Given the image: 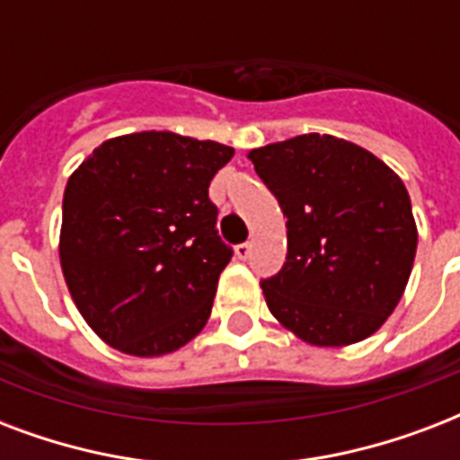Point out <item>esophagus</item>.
Here are the masks:
<instances>
[{"label":"esophagus","mask_w":460,"mask_h":460,"mask_svg":"<svg viewBox=\"0 0 460 460\" xmlns=\"http://www.w3.org/2000/svg\"><path fill=\"white\" fill-rule=\"evenodd\" d=\"M251 251H252L251 243H238L236 248H234V255H236L238 260H248L251 258Z\"/></svg>","instance_id":"1"}]
</instances>
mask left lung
I'll return each instance as SVG.
<instances>
[{
  "instance_id": "1",
  "label": "left lung",
  "mask_w": 460,
  "mask_h": 460,
  "mask_svg": "<svg viewBox=\"0 0 460 460\" xmlns=\"http://www.w3.org/2000/svg\"><path fill=\"white\" fill-rule=\"evenodd\" d=\"M248 157L287 217V262L260 281L270 313L313 346L375 334L399 305L418 248L403 181L360 146L320 133Z\"/></svg>"
}]
</instances>
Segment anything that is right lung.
<instances>
[{"label": "right lung", "mask_w": 460, "mask_h": 460, "mask_svg": "<svg viewBox=\"0 0 460 460\" xmlns=\"http://www.w3.org/2000/svg\"><path fill=\"white\" fill-rule=\"evenodd\" d=\"M234 147L169 131L104 140L64 190L59 258L75 307L131 356L181 349L205 327L231 251L208 188Z\"/></svg>", "instance_id": "add662e5"}]
</instances>
